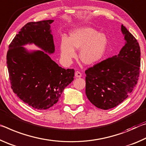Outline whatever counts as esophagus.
Masks as SVG:
<instances>
[{
    "label": "esophagus",
    "instance_id": "obj_1",
    "mask_svg": "<svg viewBox=\"0 0 146 146\" xmlns=\"http://www.w3.org/2000/svg\"><path fill=\"white\" fill-rule=\"evenodd\" d=\"M75 76L76 78H81L82 76V74L80 71H76L75 72Z\"/></svg>",
    "mask_w": 146,
    "mask_h": 146
}]
</instances>
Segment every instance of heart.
I'll return each instance as SVG.
<instances>
[{
  "mask_svg": "<svg viewBox=\"0 0 146 146\" xmlns=\"http://www.w3.org/2000/svg\"><path fill=\"white\" fill-rule=\"evenodd\" d=\"M108 44V38L104 33L89 27L77 28L70 33L69 38H61V59L64 63H70L76 56V48L80 50V58L83 63L91 64L104 56Z\"/></svg>",
  "mask_w": 146,
  "mask_h": 146,
  "instance_id": "b5f03b06",
  "label": "heart"
}]
</instances>
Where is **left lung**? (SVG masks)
I'll list each match as a JSON object with an SVG mask.
<instances>
[{
  "instance_id": "obj_1",
  "label": "left lung",
  "mask_w": 146,
  "mask_h": 146,
  "mask_svg": "<svg viewBox=\"0 0 146 146\" xmlns=\"http://www.w3.org/2000/svg\"><path fill=\"white\" fill-rule=\"evenodd\" d=\"M126 40L118 55L85 70V93L96 107L107 110L118 106L133 91L140 76V48L137 40L121 25Z\"/></svg>"
}]
</instances>
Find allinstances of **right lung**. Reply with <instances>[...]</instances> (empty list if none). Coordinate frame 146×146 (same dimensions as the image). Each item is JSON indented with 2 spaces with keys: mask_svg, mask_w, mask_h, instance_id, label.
<instances>
[{
  "mask_svg": "<svg viewBox=\"0 0 146 146\" xmlns=\"http://www.w3.org/2000/svg\"><path fill=\"white\" fill-rule=\"evenodd\" d=\"M54 20L30 22L21 28L9 45L6 63L11 88L21 100L33 109L50 108L58 102L63 90L72 82L74 69L59 66L46 52L29 53L22 46L34 43L54 53L50 24Z\"/></svg>",
  "mask_w": 146,
  "mask_h": 146,
  "instance_id": "add662e5",
  "label": "right lung"
}]
</instances>
